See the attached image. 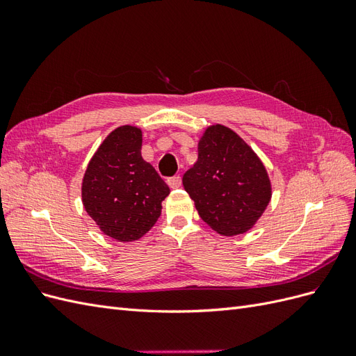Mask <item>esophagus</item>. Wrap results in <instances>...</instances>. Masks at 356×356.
<instances>
[{"instance_id":"esophagus-1","label":"esophagus","mask_w":356,"mask_h":356,"mask_svg":"<svg viewBox=\"0 0 356 356\" xmlns=\"http://www.w3.org/2000/svg\"><path fill=\"white\" fill-rule=\"evenodd\" d=\"M168 184L170 188H179L181 187V177L177 175V177H172L168 179Z\"/></svg>"}]
</instances>
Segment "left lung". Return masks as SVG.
I'll use <instances>...</instances> for the list:
<instances>
[{"label":"left lung","mask_w":356,"mask_h":356,"mask_svg":"<svg viewBox=\"0 0 356 356\" xmlns=\"http://www.w3.org/2000/svg\"><path fill=\"white\" fill-rule=\"evenodd\" d=\"M197 152L182 184L200 218L221 236L251 230L272 199L261 159L233 129L218 123L204 129Z\"/></svg>","instance_id":"1"}]
</instances>
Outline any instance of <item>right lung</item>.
<instances>
[{"label":"right lung","instance_id":"obj_1","mask_svg":"<svg viewBox=\"0 0 356 356\" xmlns=\"http://www.w3.org/2000/svg\"><path fill=\"white\" fill-rule=\"evenodd\" d=\"M143 131L115 127L86 168L81 202L99 230L118 242L141 239L160 217L169 187L141 156Z\"/></svg>","mask_w":356,"mask_h":356}]
</instances>
